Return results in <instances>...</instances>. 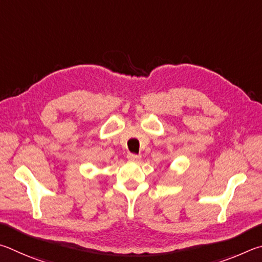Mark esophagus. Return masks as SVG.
<instances>
[{"label":"esophagus","mask_w":262,"mask_h":262,"mask_svg":"<svg viewBox=\"0 0 262 262\" xmlns=\"http://www.w3.org/2000/svg\"><path fill=\"white\" fill-rule=\"evenodd\" d=\"M126 158L128 161H132V162H139L141 160V157H139V155H136V154H127Z\"/></svg>","instance_id":"1"}]
</instances>
